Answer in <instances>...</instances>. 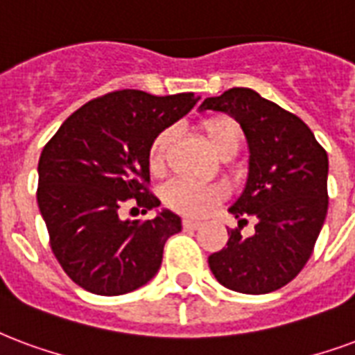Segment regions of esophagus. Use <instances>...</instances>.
<instances>
[{
  "instance_id": "obj_1",
  "label": "esophagus",
  "mask_w": 355,
  "mask_h": 355,
  "mask_svg": "<svg viewBox=\"0 0 355 355\" xmlns=\"http://www.w3.org/2000/svg\"><path fill=\"white\" fill-rule=\"evenodd\" d=\"M182 225H184V227H191V230H196V227H199V225H201V222H199V220H196V218H184V220H182Z\"/></svg>"
}]
</instances>
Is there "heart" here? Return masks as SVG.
<instances>
[{
    "mask_svg": "<svg viewBox=\"0 0 355 355\" xmlns=\"http://www.w3.org/2000/svg\"><path fill=\"white\" fill-rule=\"evenodd\" d=\"M207 143L218 156L233 154L243 143V130L235 118L227 114H214L205 118L199 124ZM171 143V130H162L152 139L148 146V167L152 173L159 175L165 169V157ZM165 203L171 209L184 214H207L225 198V190L220 184H199L191 180H173L165 188Z\"/></svg>",
    "mask_w": 355,
    "mask_h": 355,
    "instance_id": "obj_1",
    "label": "heart"
}]
</instances>
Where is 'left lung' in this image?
Wrapping results in <instances>:
<instances>
[{"label": "left lung", "instance_id": "1", "mask_svg": "<svg viewBox=\"0 0 355 355\" xmlns=\"http://www.w3.org/2000/svg\"><path fill=\"white\" fill-rule=\"evenodd\" d=\"M207 109L235 118L250 148L246 186L230 207L239 227L227 230L209 267L230 290L269 293L297 277L314 250L329 205L327 152L301 118L250 88L207 97L199 111ZM244 216L257 218L252 238L240 233Z\"/></svg>", "mask_w": 355, "mask_h": 355}]
</instances>
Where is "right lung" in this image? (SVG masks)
<instances>
[{"label":"right lung","instance_id":"right-lung-1","mask_svg":"<svg viewBox=\"0 0 355 355\" xmlns=\"http://www.w3.org/2000/svg\"><path fill=\"white\" fill-rule=\"evenodd\" d=\"M198 99L191 92H111L73 112L44 144L39 211L58 263L86 291L130 293L159 269L165 241L182 230L180 218L162 211L139 222L118 214L128 201L144 211L159 205L148 188V146Z\"/></svg>","mask_w":355,"mask_h":355}]
</instances>
